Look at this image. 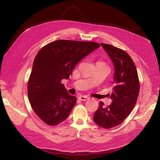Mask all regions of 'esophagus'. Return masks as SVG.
<instances>
[{"instance_id":"34e87169","label":"esophagus","mask_w":160,"mask_h":160,"mask_svg":"<svg viewBox=\"0 0 160 160\" xmlns=\"http://www.w3.org/2000/svg\"><path fill=\"white\" fill-rule=\"evenodd\" d=\"M89 98H88V96H84V95H81L79 97V99L81 101H86L89 99Z\"/></svg>"}]
</instances>
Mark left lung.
<instances>
[{"mask_svg": "<svg viewBox=\"0 0 160 160\" xmlns=\"http://www.w3.org/2000/svg\"><path fill=\"white\" fill-rule=\"evenodd\" d=\"M114 66L112 103L104 108L101 102L93 116L99 127L110 129L122 123L131 113L137 102L139 82L133 60L128 53L114 46L101 43Z\"/></svg>", "mask_w": 160, "mask_h": 160, "instance_id": "8db88e82", "label": "left lung"}]
</instances>
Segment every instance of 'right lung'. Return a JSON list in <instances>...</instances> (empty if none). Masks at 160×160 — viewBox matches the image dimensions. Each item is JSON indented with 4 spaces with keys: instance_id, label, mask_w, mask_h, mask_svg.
<instances>
[{
    "instance_id": "1",
    "label": "right lung",
    "mask_w": 160,
    "mask_h": 160,
    "mask_svg": "<svg viewBox=\"0 0 160 160\" xmlns=\"http://www.w3.org/2000/svg\"><path fill=\"white\" fill-rule=\"evenodd\" d=\"M99 47L93 42L57 40L38 52L28 82V97L33 111L46 124L53 126L68 118L77 99L61 80L68 79L76 65Z\"/></svg>"
}]
</instances>
